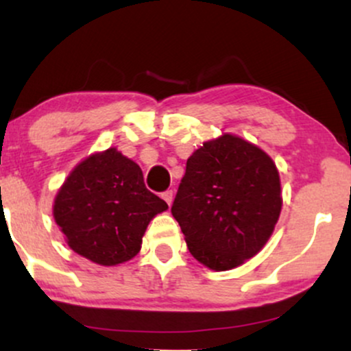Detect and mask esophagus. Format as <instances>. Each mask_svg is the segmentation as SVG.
<instances>
[{"label": "esophagus", "instance_id": "1", "mask_svg": "<svg viewBox=\"0 0 351 351\" xmlns=\"http://www.w3.org/2000/svg\"><path fill=\"white\" fill-rule=\"evenodd\" d=\"M173 196H175V193H173V189H167V191L162 193V198L167 201V204L170 206V204L173 203Z\"/></svg>", "mask_w": 351, "mask_h": 351}]
</instances>
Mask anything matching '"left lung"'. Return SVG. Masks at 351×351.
Masks as SVG:
<instances>
[{"label":"left lung","mask_w":351,"mask_h":351,"mask_svg":"<svg viewBox=\"0 0 351 351\" xmlns=\"http://www.w3.org/2000/svg\"><path fill=\"white\" fill-rule=\"evenodd\" d=\"M280 209V178L271 156L223 134L188 158L171 215L196 261L229 271L264 247Z\"/></svg>","instance_id":"obj_1"}]
</instances>
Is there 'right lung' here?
I'll use <instances>...</instances> for the list:
<instances>
[{"instance_id": "obj_1", "label": "right lung", "mask_w": 351, "mask_h": 351, "mask_svg": "<svg viewBox=\"0 0 351 351\" xmlns=\"http://www.w3.org/2000/svg\"><path fill=\"white\" fill-rule=\"evenodd\" d=\"M167 209L145 186L138 165L108 148L92 153L69 173L52 215L72 251L108 267L135 257L148 223Z\"/></svg>"}]
</instances>
